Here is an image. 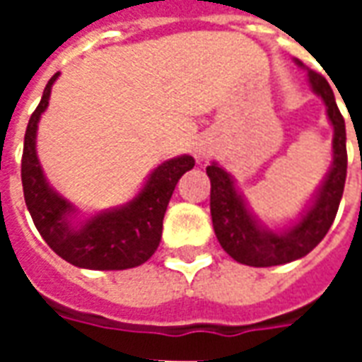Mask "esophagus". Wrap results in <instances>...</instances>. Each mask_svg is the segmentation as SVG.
<instances>
[{
    "instance_id": "esophagus-1",
    "label": "esophagus",
    "mask_w": 362,
    "mask_h": 362,
    "mask_svg": "<svg viewBox=\"0 0 362 362\" xmlns=\"http://www.w3.org/2000/svg\"><path fill=\"white\" fill-rule=\"evenodd\" d=\"M211 153V143L207 141V139H199L196 141V147H194V155H196L197 160H204L207 155Z\"/></svg>"
}]
</instances>
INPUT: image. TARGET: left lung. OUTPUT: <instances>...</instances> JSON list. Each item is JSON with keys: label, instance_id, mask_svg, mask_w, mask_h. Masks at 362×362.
Wrapping results in <instances>:
<instances>
[{"label": "left lung", "instance_id": "8db88e82", "mask_svg": "<svg viewBox=\"0 0 362 362\" xmlns=\"http://www.w3.org/2000/svg\"><path fill=\"white\" fill-rule=\"evenodd\" d=\"M296 66L304 67L298 59ZM312 93L326 106L332 139V166L324 176L303 211L287 227L269 228L252 211L244 194L236 186V178L213 160L207 166L211 180V221L217 240L228 256L238 264L252 267H269L304 258L312 252L332 227L339 207L347 176V149H345V119L335 104L329 83L316 71L306 69Z\"/></svg>", "mask_w": 362, "mask_h": 362}]
</instances>
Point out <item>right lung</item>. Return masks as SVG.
<instances>
[{
	"label": "right lung",
	"instance_id": "add662e5",
	"mask_svg": "<svg viewBox=\"0 0 362 362\" xmlns=\"http://www.w3.org/2000/svg\"><path fill=\"white\" fill-rule=\"evenodd\" d=\"M52 77L40 104L28 119L21 163L23 192L38 233L59 258L83 269H129L155 254L163 236V219L182 174L194 168L189 155H178L153 168L141 189L129 202L110 209L85 213L52 186L36 153L38 122L48 108Z\"/></svg>",
	"mask_w": 362,
	"mask_h": 362
}]
</instances>
